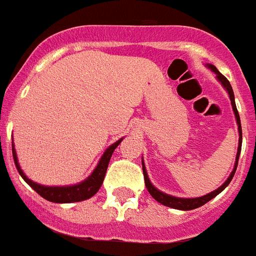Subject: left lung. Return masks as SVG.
<instances>
[{
	"label": "left lung",
	"instance_id": "8db88e82",
	"mask_svg": "<svg viewBox=\"0 0 256 256\" xmlns=\"http://www.w3.org/2000/svg\"><path fill=\"white\" fill-rule=\"evenodd\" d=\"M206 66L209 68L212 72L216 74V79H218L219 82L222 83V86L226 88V91L228 92L230 94V104H232V108H234V116H236V122H237V126H238V148H237V155H236V162H234V170L230 172V177L227 178L223 184L220 187L216 190V191L210 192L208 195L201 196V198H176V196H172L168 195V194H164V192L159 191V190L156 188L154 186L152 183L150 182V178L148 176V172H146V168H144V159H142V170H144V184H146V188L148 191L150 192V195L155 198L158 202L160 204L165 205V206H169V208H173V209H178V210H192V209H196V208H200L202 205H205L208 201H210L212 198H216V195H219L226 187L230 184V182L234 178V173H236V169H237V164H238V158H240V152H241V144H242V130H241V120H240V115L238 112H237V108H236V102H234V90L230 87V83L228 82V79L226 78L223 74L219 73V70L216 69L214 65L212 64H206Z\"/></svg>",
	"mask_w": 256,
	"mask_h": 256
}]
</instances>
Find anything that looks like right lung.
<instances>
[{
	"label": "right lung",
	"instance_id": "obj_1",
	"mask_svg": "<svg viewBox=\"0 0 256 256\" xmlns=\"http://www.w3.org/2000/svg\"><path fill=\"white\" fill-rule=\"evenodd\" d=\"M123 141V138L116 141L115 144H112V146H108L106 148V151L104 152V155L101 156L100 162L97 164V166L94 168V170L92 172V174L87 180H84L83 182L78 183V184H73V186H44V184H38V183L33 182L32 180H29L26 177L24 172L20 169L19 162H18L16 151L14 148L12 144V156L14 162L16 165V169L19 172V174L22 176V178L28 183L32 188L37 192L38 195H40L46 200L51 201V202H58V204H66V202H78V201L87 200V198H92L94 194H97V191L100 190L101 184L104 182V178H105L106 170H108V165L110 162V158H112V152H114L115 148H118V144Z\"/></svg>",
	"mask_w": 256,
	"mask_h": 256
}]
</instances>
